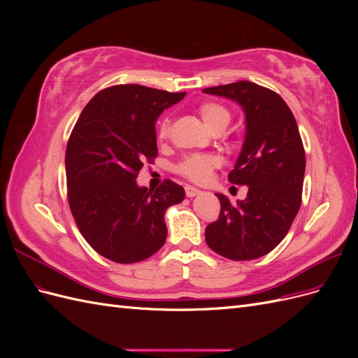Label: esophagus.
Segmentation results:
<instances>
[{"mask_svg":"<svg viewBox=\"0 0 358 358\" xmlns=\"http://www.w3.org/2000/svg\"><path fill=\"white\" fill-rule=\"evenodd\" d=\"M185 194H187V197H196L197 194H200V189L187 185V187H185Z\"/></svg>","mask_w":358,"mask_h":358,"instance_id":"34e87169","label":"esophagus"}]
</instances>
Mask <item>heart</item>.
I'll return each mask as SVG.
<instances>
[{
    "instance_id": "b5f03b06",
    "label": "heart",
    "mask_w": 358,
    "mask_h": 358,
    "mask_svg": "<svg viewBox=\"0 0 358 358\" xmlns=\"http://www.w3.org/2000/svg\"><path fill=\"white\" fill-rule=\"evenodd\" d=\"M197 112L201 116L203 122L213 133H221L227 128L231 121V110L222 103L218 101H203L199 104ZM170 129L169 117H162L158 122L157 134L158 138H166ZM218 158L209 154H194L183 158L176 166V171L183 178H187L192 182L203 183L209 179L212 170L218 166Z\"/></svg>"
}]
</instances>
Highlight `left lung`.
<instances>
[{
  "mask_svg": "<svg viewBox=\"0 0 358 358\" xmlns=\"http://www.w3.org/2000/svg\"><path fill=\"white\" fill-rule=\"evenodd\" d=\"M203 91L243 107L245 143L229 180L248 185L246 199L237 204L216 194L221 210L206 227V243L234 262L255 259L282 242L300 209L306 157L296 117L282 96L252 82Z\"/></svg>",
  "mask_w": 358,
  "mask_h": 358,
  "instance_id": "obj_1",
  "label": "left lung"
}]
</instances>
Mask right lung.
Returning <instances> with one entry per match:
<instances>
[{
  "label": "right lung",
  "instance_id": "1",
  "mask_svg": "<svg viewBox=\"0 0 358 358\" xmlns=\"http://www.w3.org/2000/svg\"><path fill=\"white\" fill-rule=\"evenodd\" d=\"M187 92L115 85L85 106L66 150L67 199L73 218L94 251L131 264L164 245L167 208L185 199L166 179L150 191L137 185L143 162L158 155L155 121Z\"/></svg>",
  "mask_w": 358,
  "mask_h": 358
}]
</instances>
